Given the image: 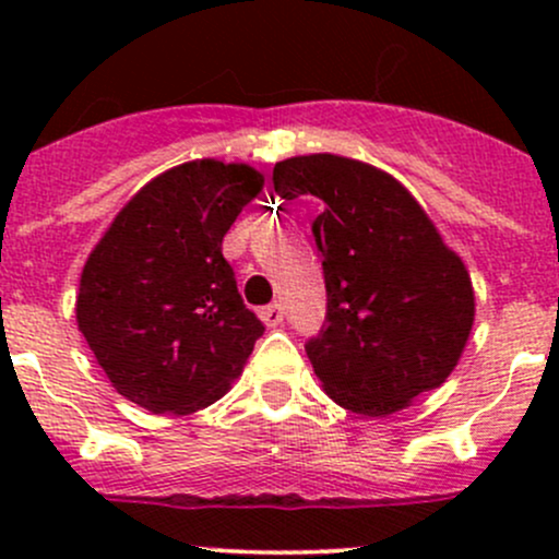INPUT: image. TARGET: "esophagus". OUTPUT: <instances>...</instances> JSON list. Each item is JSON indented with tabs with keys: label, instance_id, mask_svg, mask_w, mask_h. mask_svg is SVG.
I'll return each mask as SVG.
<instances>
[{
	"label": "esophagus",
	"instance_id": "34e87169",
	"mask_svg": "<svg viewBox=\"0 0 559 559\" xmlns=\"http://www.w3.org/2000/svg\"><path fill=\"white\" fill-rule=\"evenodd\" d=\"M260 318H262V323L267 325V329H278V325L284 323V307H281V305L262 307Z\"/></svg>",
	"mask_w": 559,
	"mask_h": 559
}]
</instances>
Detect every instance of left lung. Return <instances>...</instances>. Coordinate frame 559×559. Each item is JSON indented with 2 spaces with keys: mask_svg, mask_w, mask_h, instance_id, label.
<instances>
[{
  "mask_svg": "<svg viewBox=\"0 0 559 559\" xmlns=\"http://www.w3.org/2000/svg\"><path fill=\"white\" fill-rule=\"evenodd\" d=\"M273 189L325 204L312 234L329 325L305 346L325 394L386 418L441 386L471 336L476 292L418 199L389 173L329 152L275 163Z\"/></svg>",
  "mask_w": 559,
  "mask_h": 559,
  "instance_id": "left-lung-1",
  "label": "left lung"
}]
</instances>
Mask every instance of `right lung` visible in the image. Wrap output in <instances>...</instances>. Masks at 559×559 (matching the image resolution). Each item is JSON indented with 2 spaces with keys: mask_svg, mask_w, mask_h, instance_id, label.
Instances as JSON below:
<instances>
[{
  "mask_svg": "<svg viewBox=\"0 0 559 559\" xmlns=\"http://www.w3.org/2000/svg\"><path fill=\"white\" fill-rule=\"evenodd\" d=\"M265 178L204 157L159 173L88 254L75 320L112 389L157 415H189L230 389L262 336L223 236Z\"/></svg>",
  "mask_w": 559,
  "mask_h": 559,
  "instance_id": "1",
  "label": "right lung"
}]
</instances>
